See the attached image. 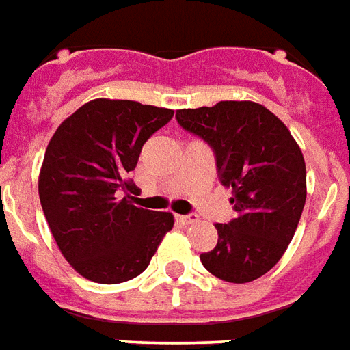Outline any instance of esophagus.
Returning <instances> with one entry per match:
<instances>
[{"instance_id":"obj_1","label":"esophagus","mask_w":350,"mask_h":350,"mask_svg":"<svg viewBox=\"0 0 350 350\" xmlns=\"http://www.w3.org/2000/svg\"><path fill=\"white\" fill-rule=\"evenodd\" d=\"M176 221L180 222V224H182V226H189V224H195L196 221H198V217H196V215H178V217H176Z\"/></svg>"}]
</instances>
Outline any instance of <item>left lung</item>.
<instances>
[{"label":"left lung","mask_w":350,"mask_h":350,"mask_svg":"<svg viewBox=\"0 0 350 350\" xmlns=\"http://www.w3.org/2000/svg\"><path fill=\"white\" fill-rule=\"evenodd\" d=\"M185 131L213 150L219 182L237 211L215 224L219 241L200 261L217 278L245 284L278 263L306 202V165L286 124L254 102L176 111Z\"/></svg>","instance_id":"8db88e82"}]
</instances>
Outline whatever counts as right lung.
<instances>
[{"instance_id":"1","label":"right lung","mask_w":350,"mask_h":350,"mask_svg":"<svg viewBox=\"0 0 350 350\" xmlns=\"http://www.w3.org/2000/svg\"><path fill=\"white\" fill-rule=\"evenodd\" d=\"M172 109L131 100H92L51 137L38 196L57 247L77 273L120 284L150 265L172 215L133 206L131 178L144 142L170 122Z\"/></svg>"}]
</instances>
